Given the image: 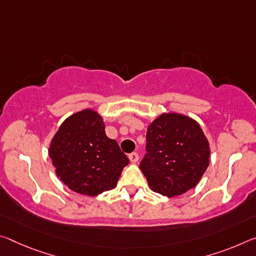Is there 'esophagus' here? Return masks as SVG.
Masks as SVG:
<instances>
[{"instance_id": "34e87169", "label": "esophagus", "mask_w": 256, "mask_h": 256, "mask_svg": "<svg viewBox=\"0 0 256 256\" xmlns=\"http://www.w3.org/2000/svg\"><path fill=\"white\" fill-rule=\"evenodd\" d=\"M130 160H131V163H136L138 160H139V155H138L136 152H131L128 155Z\"/></svg>"}]
</instances>
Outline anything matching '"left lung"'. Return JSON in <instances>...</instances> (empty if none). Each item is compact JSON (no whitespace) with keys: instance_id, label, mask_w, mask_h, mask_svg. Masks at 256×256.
I'll return each mask as SVG.
<instances>
[{"instance_id":"1","label":"left lung","mask_w":256,"mask_h":256,"mask_svg":"<svg viewBox=\"0 0 256 256\" xmlns=\"http://www.w3.org/2000/svg\"><path fill=\"white\" fill-rule=\"evenodd\" d=\"M140 168L152 192L179 196L200 182L210 162L200 124L180 114H163L148 126Z\"/></svg>"}]
</instances>
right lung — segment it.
<instances>
[{
	"instance_id": "obj_1",
	"label": "right lung",
	"mask_w": 256,
	"mask_h": 256,
	"mask_svg": "<svg viewBox=\"0 0 256 256\" xmlns=\"http://www.w3.org/2000/svg\"><path fill=\"white\" fill-rule=\"evenodd\" d=\"M56 176L74 192L96 196L116 186L130 160L104 133L98 112L86 109L64 122L48 150Z\"/></svg>"
}]
</instances>
